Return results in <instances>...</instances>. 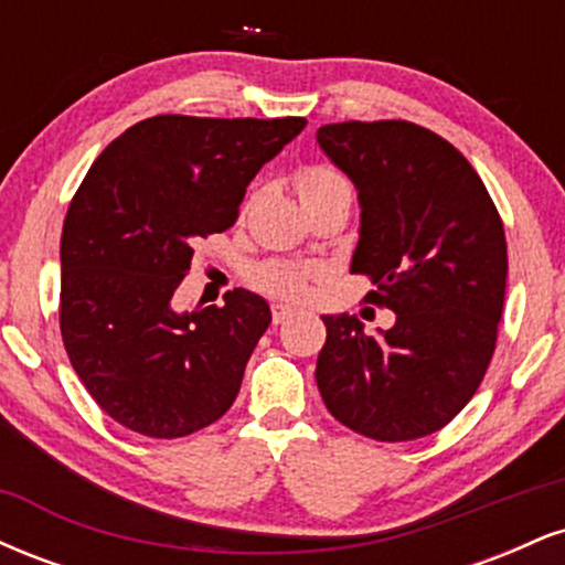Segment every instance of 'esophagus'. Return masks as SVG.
Here are the masks:
<instances>
[{
  "instance_id": "esophagus-1",
  "label": "esophagus",
  "mask_w": 565,
  "mask_h": 565,
  "mask_svg": "<svg viewBox=\"0 0 565 565\" xmlns=\"http://www.w3.org/2000/svg\"><path fill=\"white\" fill-rule=\"evenodd\" d=\"M291 316H295V308H289V305H284V302H276L274 305V323L289 321Z\"/></svg>"
}]
</instances>
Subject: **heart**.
Returning <instances> with one entry per match:
<instances>
[{"label":"heart","instance_id":"heart-1","mask_svg":"<svg viewBox=\"0 0 565 565\" xmlns=\"http://www.w3.org/2000/svg\"><path fill=\"white\" fill-rule=\"evenodd\" d=\"M342 188H350L348 180L332 170V167H308V170L297 174V193H300V199L321 196V193L342 191ZM249 281L257 291L284 297V300H302L308 295V270L295 263H260L257 268H252Z\"/></svg>","mask_w":565,"mask_h":565}]
</instances>
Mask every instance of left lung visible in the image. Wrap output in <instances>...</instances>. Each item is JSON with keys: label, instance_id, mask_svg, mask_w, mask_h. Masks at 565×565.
<instances>
[{"label": "left lung", "instance_id": "8db88e82", "mask_svg": "<svg viewBox=\"0 0 565 565\" xmlns=\"http://www.w3.org/2000/svg\"><path fill=\"white\" fill-rule=\"evenodd\" d=\"M359 188L350 274L395 323L364 334L355 316H323L316 382L334 419L374 440H414L449 425L497 348L508 281L502 217L470 161L412 121H342L316 132Z\"/></svg>", "mask_w": 565, "mask_h": 565}]
</instances>
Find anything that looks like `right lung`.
Listing matches in <instances>:
<instances>
[{
  "mask_svg": "<svg viewBox=\"0 0 565 565\" xmlns=\"http://www.w3.org/2000/svg\"><path fill=\"white\" fill-rule=\"evenodd\" d=\"M287 119L151 116L121 132L71 199L61 334L87 393L129 430L183 438L228 412L270 323L246 289L178 310L193 246L238 217L246 185L302 132Z\"/></svg>",
  "mask_w": 565,
  "mask_h": 565,
  "instance_id": "1",
  "label": "right lung"
}]
</instances>
